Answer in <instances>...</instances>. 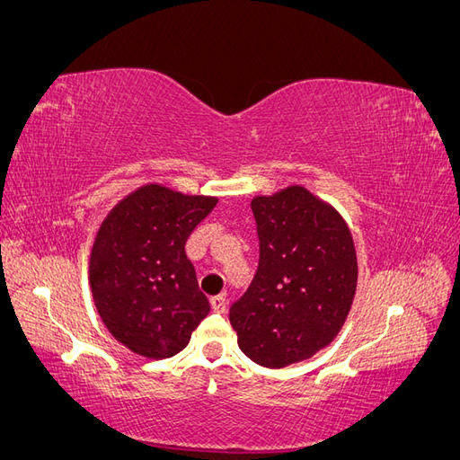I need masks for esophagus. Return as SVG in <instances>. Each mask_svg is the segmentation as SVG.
I'll list each match as a JSON object with an SVG mask.
<instances>
[{"label":"esophagus","mask_w":460,"mask_h":460,"mask_svg":"<svg viewBox=\"0 0 460 460\" xmlns=\"http://www.w3.org/2000/svg\"><path fill=\"white\" fill-rule=\"evenodd\" d=\"M211 307L215 313H226L228 299L225 296H215V297H211Z\"/></svg>","instance_id":"1"}]
</instances>
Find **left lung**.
I'll list each match as a JSON object with an SVG mask.
<instances>
[{
  "label": "left lung",
  "mask_w": 460,
  "mask_h": 460,
  "mask_svg": "<svg viewBox=\"0 0 460 460\" xmlns=\"http://www.w3.org/2000/svg\"><path fill=\"white\" fill-rule=\"evenodd\" d=\"M259 267L230 324L253 363L284 368L338 336L357 291V253L341 215L303 186L253 198Z\"/></svg>",
  "instance_id": "8db88e82"
}]
</instances>
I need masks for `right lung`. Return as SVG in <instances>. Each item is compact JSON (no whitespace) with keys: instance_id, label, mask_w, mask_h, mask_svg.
<instances>
[{"instance_id":"obj_1","label":"right lung","mask_w":460,"mask_h":460,"mask_svg":"<svg viewBox=\"0 0 460 460\" xmlns=\"http://www.w3.org/2000/svg\"><path fill=\"white\" fill-rule=\"evenodd\" d=\"M217 203L147 184L111 208L97 230L90 255L95 309L136 355L174 357L211 311L186 242Z\"/></svg>"}]
</instances>
